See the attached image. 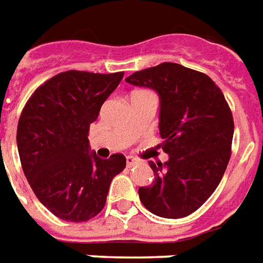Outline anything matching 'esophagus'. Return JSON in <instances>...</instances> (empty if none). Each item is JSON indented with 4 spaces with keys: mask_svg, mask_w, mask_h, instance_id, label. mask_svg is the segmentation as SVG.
I'll return each instance as SVG.
<instances>
[{
    "mask_svg": "<svg viewBox=\"0 0 263 263\" xmlns=\"http://www.w3.org/2000/svg\"><path fill=\"white\" fill-rule=\"evenodd\" d=\"M137 163H138L137 159H134V157H131V156H128V157H126V166H128V167L135 166V164H137Z\"/></svg>",
    "mask_w": 263,
    "mask_h": 263,
    "instance_id": "obj_1",
    "label": "esophagus"
}]
</instances>
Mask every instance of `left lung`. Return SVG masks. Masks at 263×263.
I'll list each match as a JSON object with an SVG mask.
<instances>
[{
	"label": "left lung",
	"mask_w": 263,
	"mask_h": 263,
	"mask_svg": "<svg viewBox=\"0 0 263 263\" xmlns=\"http://www.w3.org/2000/svg\"><path fill=\"white\" fill-rule=\"evenodd\" d=\"M160 97L161 149L168 161L155 164V182L139 188L147 211L180 219L199 209L220 184L231 156L233 114L206 73L174 62L134 72L125 79Z\"/></svg>",
	"instance_id": "1"
}]
</instances>
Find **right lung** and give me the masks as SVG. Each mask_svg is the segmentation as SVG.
<instances>
[{"label":"right lung","mask_w":263,"mask_h":263,"mask_svg":"<svg viewBox=\"0 0 263 263\" xmlns=\"http://www.w3.org/2000/svg\"><path fill=\"white\" fill-rule=\"evenodd\" d=\"M124 72H61L29 97L17 122L23 173L52 215L71 223L90 220L106 205L112 178L125 168L121 153H89V126Z\"/></svg>","instance_id":"1"}]
</instances>
